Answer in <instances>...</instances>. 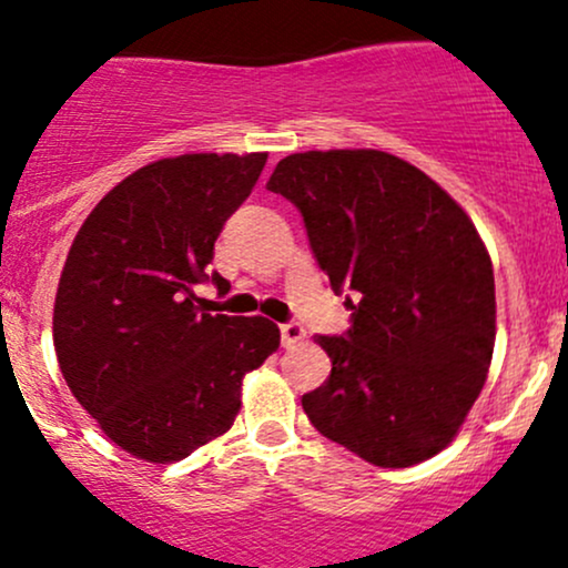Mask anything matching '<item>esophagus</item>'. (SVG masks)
Segmentation results:
<instances>
[{
    "mask_svg": "<svg viewBox=\"0 0 568 568\" xmlns=\"http://www.w3.org/2000/svg\"><path fill=\"white\" fill-rule=\"evenodd\" d=\"M304 326L296 324V321H288V324H280V339H283V348H296V345L304 339Z\"/></svg>",
    "mask_w": 568,
    "mask_h": 568,
    "instance_id": "esophagus-1",
    "label": "esophagus"
}]
</instances>
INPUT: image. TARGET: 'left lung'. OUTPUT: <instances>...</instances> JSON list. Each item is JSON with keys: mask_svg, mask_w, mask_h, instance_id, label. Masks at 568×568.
I'll return each mask as SVG.
<instances>
[{"mask_svg": "<svg viewBox=\"0 0 568 568\" xmlns=\"http://www.w3.org/2000/svg\"><path fill=\"white\" fill-rule=\"evenodd\" d=\"M266 190L300 209L351 326L318 345L332 375L302 397L321 435L381 468L452 444L485 386L495 277L468 214L425 171L378 149L288 154Z\"/></svg>", "mask_w": 568, "mask_h": 568, "instance_id": "obj_1", "label": "left lung"}]
</instances>
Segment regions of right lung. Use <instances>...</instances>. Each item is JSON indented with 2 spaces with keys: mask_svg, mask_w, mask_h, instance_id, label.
<instances>
[{
  "mask_svg": "<svg viewBox=\"0 0 568 568\" xmlns=\"http://www.w3.org/2000/svg\"><path fill=\"white\" fill-rule=\"evenodd\" d=\"M266 154H179L116 184L75 234L53 304L70 392L130 455L176 463L234 425L242 378L280 345L272 321L212 315L193 294Z\"/></svg>",
  "mask_w": 568,
  "mask_h": 568,
  "instance_id": "add662e5",
  "label": "right lung"
}]
</instances>
